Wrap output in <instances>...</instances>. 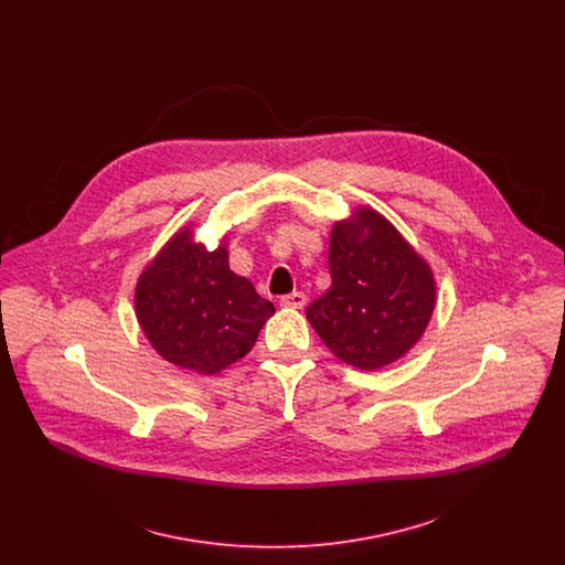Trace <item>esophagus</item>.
Wrapping results in <instances>:
<instances>
[{
  "label": "esophagus",
  "mask_w": 565,
  "mask_h": 565,
  "mask_svg": "<svg viewBox=\"0 0 565 565\" xmlns=\"http://www.w3.org/2000/svg\"><path fill=\"white\" fill-rule=\"evenodd\" d=\"M305 300H307V296L302 295V292H292V295L281 296V307H288V309H300L302 305H305Z\"/></svg>",
  "instance_id": "34e87169"
}]
</instances>
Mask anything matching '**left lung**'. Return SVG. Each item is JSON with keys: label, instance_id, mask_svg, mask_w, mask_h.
<instances>
[{"label": "left lung", "instance_id": "8db88e82", "mask_svg": "<svg viewBox=\"0 0 565 565\" xmlns=\"http://www.w3.org/2000/svg\"><path fill=\"white\" fill-rule=\"evenodd\" d=\"M332 286L307 307L326 348L362 371L411 350L430 322L436 286L424 258L375 210H358L330 233Z\"/></svg>", "mask_w": 565, "mask_h": 565}]
</instances>
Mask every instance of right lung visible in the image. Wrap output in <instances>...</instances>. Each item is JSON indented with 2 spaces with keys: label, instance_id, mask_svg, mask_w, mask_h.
<instances>
[{
  "label": "right lung",
  "instance_id": "add662e5",
  "mask_svg": "<svg viewBox=\"0 0 565 565\" xmlns=\"http://www.w3.org/2000/svg\"><path fill=\"white\" fill-rule=\"evenodd\" d=\"M135 309L152 348L175 366L215 375L254 348L275 313L269 300L228 269L226 247L210 252L180 231L141 273Z\"/></svg>",
  "mask_w": 565,
  "mask_h": 565
}]
</instances>
